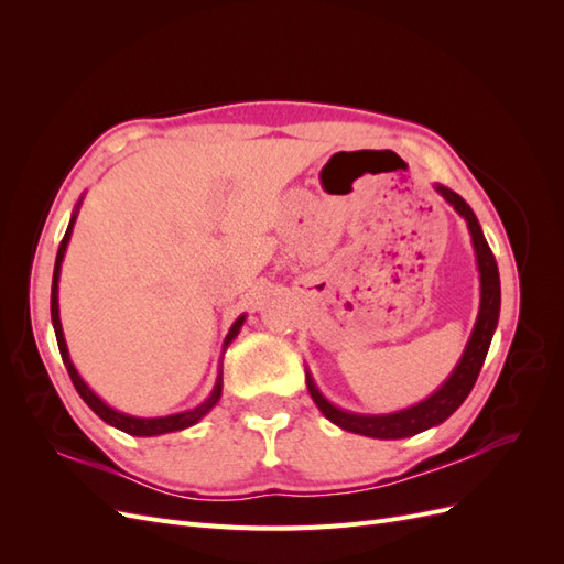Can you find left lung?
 <instances>
[{
  "label": "left lung",
  "instance_id": "8db88e82",
  "mask_svg": "<svg viewBox=\"0 0 564 564\" xmlns=\"http://www.w3.org/2000/svg\"><path fill=\"white\" fill-rule=\"evenodd\" d=\"M437 193L468 220V230H470L475 253H477V268H480V282H482L480 315H477L466 352H464V357H460V362L456 365L447 383L442 386L437 392H433L429 400H423L416 406H409V409H404V412L388 414V416H360V414L344 412V409H336L334 404H329L319 395V390L315 388L311 373H305L313 402L319 406V412L324 416L338 425V429L357 433V435H367V437H379V440L412 437V435H416L425 429H433V425L449 419L456 409L464 404V400L468 398V392L473 390V386L477 381V373H480V369H482L494 329H497V322H499V311H501V282H499L497 259H494V253L482 235V228H480V224H477V218L468 204L460 199L454 191H449V187L437 185Z\"/></svg>",
  "mask_w": 564,
  "mask_h": 564
}]
</instances>
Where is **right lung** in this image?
<instances>
[{
	"label": "right lung",
	"instance_id": "add662e5",
	"mask_svg": "<svg viewBox=\"0 0 564 564\" xmlns=\"http://www.w3.org/2000/svg\"><path fill=\"white\" fill-rule=\"evenodd\" d=\"M73 224H75V216L70 218V226H67V230H65V235H63V240H61V247H58V253H56L54 282H51V322H54V332H56V340H58V350H61V357H63V365H65L67 373H70L73 386L77 388L79 398H82L84 402H87V404L94 409V412H96L100 419H104L106 423L115 425V429L124 431V433H129V435H139V437H150V435H162V433H172V431H183V429H187V425L197 423V421H199L204 414H207L209 409L218 402L220 388H224V377H218V381H216V386H214V390H212V395H209L207 400H204L199 406L191 409V412L172 414V416H160V419H135V416H127V414H122V412H115L112 406H108L98 395H94V390L79 379L77 369H75L73 362H70V355H67V346H65V338H63V327H61V317H58V275H61V263H63V256H65V247H67V240H70V232H73ZM242 322H245V315H242L240 319H237V322L232 324V327H230V332H228V336H226L224 348H228L230 340L237 336V332H240Z\"/></svg>",
	"mask_w": 564,
	"mask_h": 564
}]
</instances>
